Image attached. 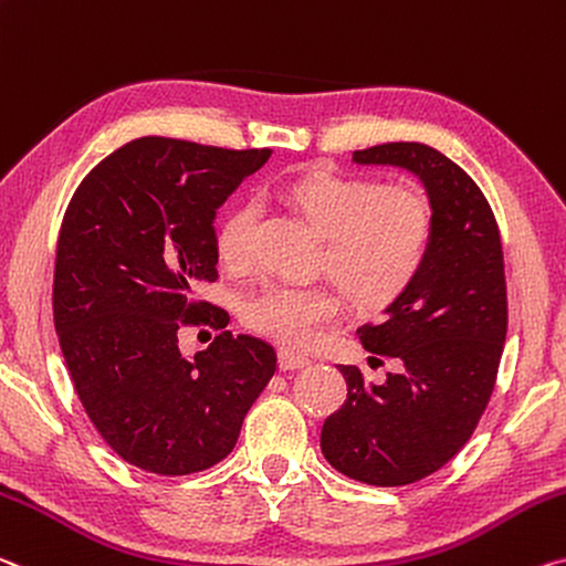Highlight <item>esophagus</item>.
I'll list each match as a JSON object with an SVG mask.
<instances>
[{
	"instance_id": "obj_1",
	"label": "esophagus",
	"mask_w": 566,
	"mask_h": 566,
	"mask_svg": "<svg viewBox=\"0 0 566 566\" xmlns=\"http://www.w3.org/2000/svg\"><path fill=\"white\" fill-rule=\"evenodd\" d=\"M304 367H310L307 357L292 353V349H282V353H280V370H282V373L304 370Z\"/></svg>"
}]
</instances>
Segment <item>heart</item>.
<instances>
[{
    "label": "heart",
    "mask_w": 566,
    "mask_h": 566,
    "mask_svg": "<svg viewBox=\"0 0 566 566\" xmlns=\"http://www.w3.org/2000/svg\"><path fill=\"white\" fill-rule=\"evenodd\" d=\"M290 199L319 234H325L322 266L343 280L357 302H390L406 290L428 254L433 209L416 186H380L312 170L290 186ZM259 206L241 201L219 221L217 251L231 269L254 262ZM347 310V292L337 280L317 284L269 282L249 294L244 322L280 343L307 347Z\"/></svg>",
    "instance_id": "1"
}]
</instances>
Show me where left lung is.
Instances as JSON below:
<instances>
[{"instance_id":"1","label":"left lung","mask_w":566,"mask_h":566,"mask_svg":"<svg viewBox=\"0 0 566 566\" xmlns=\"http://www.w3.org/2000/svg\"><path fill=\"white\" fill-rule=\"evenodd\" d=\"M353 160L418 176L433 237L406 290L357 329L367 353L398 357L400 370L375 385L360 367L339 365L347 400L325 420L319 446L349 479L406 486L451 461L489 406L506 343L504 251L486 196L441 150L382 143Z\"/></svg>"}]
</instances>
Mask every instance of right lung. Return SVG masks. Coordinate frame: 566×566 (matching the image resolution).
<instances>
[{
	"label": "right lung",
	"instance_id": "right-lung-1",
	"mask_svg": "<svg viewBox=\"0 0 566 566\" xmlns=\"http://www.w3.org/2000/svg\"><path fill=\"white\" fill-rule=\"evenodd\" d=\"M269 156L146 136L70 199L52 286L60 349L87 418L136 469L188 476L227 459L276 370L274 347L249 335L178 349L181 325L227 327L193 290L217 280V209Z\"/></svg>",
	"mask_w": 566,
	"mask_h": 566
}]
</instances>
